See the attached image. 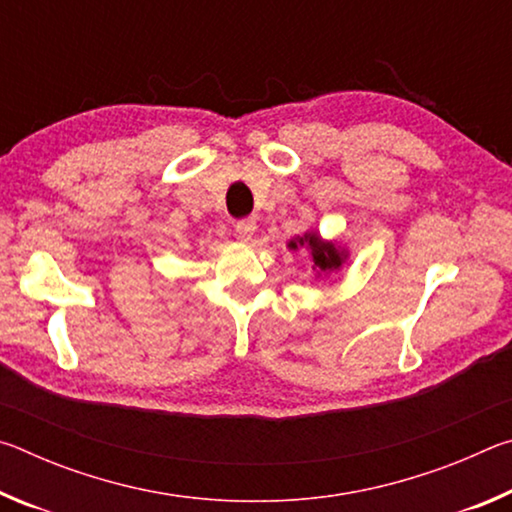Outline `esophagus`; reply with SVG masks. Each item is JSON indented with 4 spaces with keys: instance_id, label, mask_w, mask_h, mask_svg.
Returning a JSON list of instances; mask_svg holds the SVG:
<instances>
[{
    "instance_id": "1",
    "label": "esophagus",
    "mask_w": 512,
    "mask_h": 512,
    "mask_svg": "<svg viewBox=\"0 0 512 512\" xmlns=\"http://www.w3.org/2000/svg\"><path fill=\"white\" fill-rule=\"evenodd\" d=\"M255 230H257V221L253 219V216H248V219H241V221L235 223V232H237V237H239L241 241L253 239Z\"/></svg>"
}]
</instances>
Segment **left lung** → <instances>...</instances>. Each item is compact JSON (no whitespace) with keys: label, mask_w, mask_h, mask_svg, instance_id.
Returning a JSON list of instances; mask_svg holds the SVG:
<instances>
[{"label":"left lung","mask_w":512,"mask_h":512,"mask_svg":"<svg viewBox=\"0 0 512 512\" xmlns=\"http://www.w3.org/2000/svg\"><path fill=\"white\" fill-rule=\"evenodd\" d=\"M289 248L291 250L307 248L311 259H314V271L318 277L339 271L345 262V257H348V253H345L343 248L336 246L334 241H323L316 232H305L302 237L291 239Z\"/></svg>","instance_id":"8db88e82"}]
</instances>
